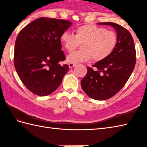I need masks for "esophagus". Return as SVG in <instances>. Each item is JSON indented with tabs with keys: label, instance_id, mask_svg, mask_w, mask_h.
<instances>
[{
	"label": "esophagus",
	"instance_id": "34e87169",
	"mask_svg": "<svg viewBox=\"0 0 147 147\" xmlns=\"http://www.w3.org/2000/svg\"><path fill=\"white\" fill-rule=\"evenodd\" d=\"M76 64H73V63H69V68H72L74 66H76Z\"/></svg>",
	"mask_w": 147,
	"mask_h": 147
}]
</instances>
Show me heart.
Segmentation results:
<instances>
[{"label": "heart", "mask_w": 147, "mask_h": 147, "mask_svg": "<svg viewBox=\"0 0 147 147\" xmlns=\"http://www.w3.org/2000/svg\"><path fill=\"white\" fill-rule=\"evenodd\" d=\"M60 41L64 48L72 52L80 44L82 49L67 55L69 63L78 64L90 61H101L109 57L116 47L117 36L113 31L104 27L88 24L77 28L75 35L67 32L62 33Z\"/></svg>", "instance_id": "1"}]
</instances>
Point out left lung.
Wrapping results in <instances>:
<instances>
[{
  "mask_svg": "<svg viewBox=\"0 0 147 147\" xmlns=\"http://www.w3.org/2000/svg\"><path fill=\"white\" fill-rule=\"evenodd\" d=\"M110 25L117 33V43L113 53L104 60L87 67L86 75L81 82L86 94L96 100L115 95L125 85L136 64V51L133 37L124 27L112 22L98 23Z\"/></svg>",
  "mask_w": 147,
  "mask_h": 147,
  "instance_id": "1",
  "label": "left lung"
}]
</instances>
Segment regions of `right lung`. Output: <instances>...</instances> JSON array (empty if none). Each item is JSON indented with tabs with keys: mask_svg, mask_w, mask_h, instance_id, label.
Here are the masks:
<instances>
[{
	"mask_svg": "<svg viewBox=\"0 0 147 147\" xmlns=\"http://www.w3.org/2000/svg\"><path fill=\"white\" fill-rule=\"evenodd\" d=\"M72 24L66 20L40 18L19 33L14 66L21 82L34 94L44 96L54 92L68 71V65L59 64L65 59L60 37Z\"/></svg>",
	"mask_w": 147,
	"mask_h": 147,
	"instance_id": "1",
	"label": "right lung"
}]
</instances>
